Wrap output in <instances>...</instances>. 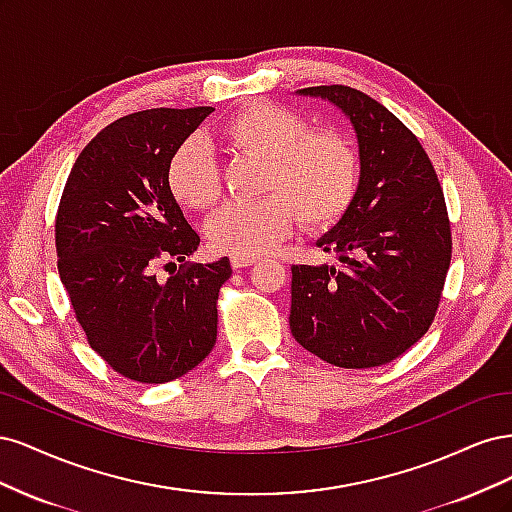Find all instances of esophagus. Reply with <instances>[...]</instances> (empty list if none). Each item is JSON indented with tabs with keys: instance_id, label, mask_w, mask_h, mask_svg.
Here are the masks:
<instances>
[{
	"instance_id": "1",
	"label": "esophagus",
	"mask_w": 512,
	"mask_h": 512,
	"mask_svg": "<svg viewBox=\"0 0 512 512\" xmlns=\"http://www.w3.org/2000/svg\"><path fill=\"white\" fill-rule=\"evenodd\" d=\"M256 262H258V258H254V256H243V254H232L230 256V265L235 269L252 267V265H256Z\"/></svg>"
}]
</instances>
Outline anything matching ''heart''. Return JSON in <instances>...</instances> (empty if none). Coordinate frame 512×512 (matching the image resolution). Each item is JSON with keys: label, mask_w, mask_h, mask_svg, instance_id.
Returning a JSON list of instances; mask_svg holds the SVG:
<instances>
[{"label": "heart", "mask_w": 512, "mask_h": 512, "mask_svg": "<svg viewBox=\"0 0 512 512\" xmlns=\"http://www.w3.org/2000/svg\"><path fill=\"white\" fill-rule=\"evenodd\" d=\"M307 130L299 113L275 102H252L226 121L228 143L269 160L265 190L273 196L230 203L213 215L207 237L215 250L262 256L294 230L297 211L307 226L320 228L350 207L361 177L359 153L342 132ZM168 185L183 207L205 211L218 205L220 166L203 136H190L175 149Z\"/></svg>", "instance_id": "1"}]
</instances>
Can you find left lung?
Masks as SVG:
<instances>
[{
	"label": "left lung",
	"mask_w": 512,
	"mask_h": 512,
	"mask_svg": "<svg viewBox=\"0 0 512 512\" xmlns=\"http://www.w3.org/2000/svg\"><path fill=\"white\" fill-rule=\"evenodd\" d=\"M297 94L346 115L361 177L350 207L316 241L337 254V267H292V337L337 367L391 363L427 333L451 265L438 175L418 138L363 91L320 85Z\"/></svg>",
	"instance_id": "left-lung-1"
}]
</instances>
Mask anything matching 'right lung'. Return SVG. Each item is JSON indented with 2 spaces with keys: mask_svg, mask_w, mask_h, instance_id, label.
<instances>
[{
  "mask_svg": "<svg viewBox=\"0 0 512 512\" xmlns=\"http://www.w3.org/2000/svg\"><path fill=\"white\" fill-rule=\"evenodd\" d=\"M211 113L151 108L117 119L81 151L61 194V284L89 346L136 382L188 374L218 337L215 301L232 273L226 256L185 265L166 282L156 277L160 262H183L200 243L170 192L168 164Z\"/></svg>",
  "mask_w": 512,
  "mask_h": 512,
  "instance_id": "1",
  "label": "right lung"
}]
</instances>
